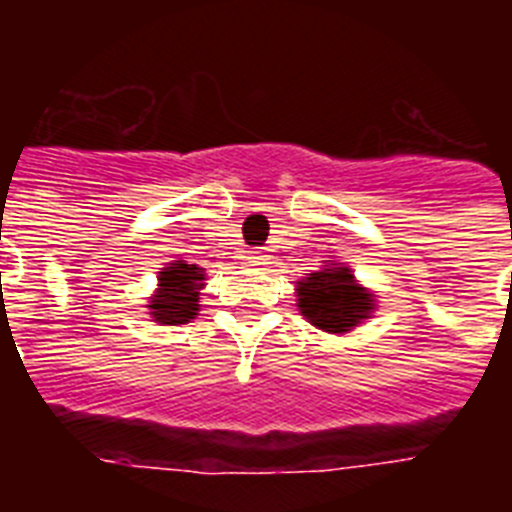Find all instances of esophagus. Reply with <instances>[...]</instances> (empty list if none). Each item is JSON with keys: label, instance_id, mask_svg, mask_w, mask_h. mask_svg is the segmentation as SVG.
Masks as SVG:
<instances>
[{"label": "esophagus", "instance_id": "esophagus-1", "mask_svg": "<svg viewBox=\"0 0 512 512\" xmlns=\"http://www.w3.org/2000/svg\"><path fill=\"white\" fill-rule=\"evenodd\" d=\"M249 263L255 265V268H260V271H265V265H268V255H265L263 249H260V252H252V255H249Z\"/></svg>", "mask_w": 512, "mask_h": 512}]
</instances>
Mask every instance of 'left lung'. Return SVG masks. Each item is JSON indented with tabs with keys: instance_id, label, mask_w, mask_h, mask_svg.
Returning <instances> with one entry per match:
<instances>
[{
	"instance_id": "left-lung-1",
	"label": "left lung",
	"mask_w": 512,
	"mask_h": 512,
	"mask_svg": "<svg viewBox=\"0 0 512 512\" xmlns=\"http://www.w3.org/2000/svg\"><path fill=\"white\" fill-rule=\"evenodd\" d=\"M297 308L313 327L329 335H345L374 311V295L356 281L342 263H329L321 271L297 281Z\"/></svg>"
}]
</instances>
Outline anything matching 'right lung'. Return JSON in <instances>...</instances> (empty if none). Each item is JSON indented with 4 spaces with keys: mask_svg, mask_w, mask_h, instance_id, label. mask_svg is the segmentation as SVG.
Instances as JSON below:
<instances>
[{
    "mask_svg": "<svg viewBox=\"0 0 512 512\" xmlns=\"http://www.w3.org/2000/svg\"><path fill=\"white\" fill-rule=\"evenodd\" d=\"M204 287V268L175 260L159 271V289L146 305L159 324H185L196 319L199 311V289Z\"/></svg>",
    "mask_w": 512,
    "mask_h": 512,
    "instance_id": "1",
    "label": "right lung"
}]
</instances>
